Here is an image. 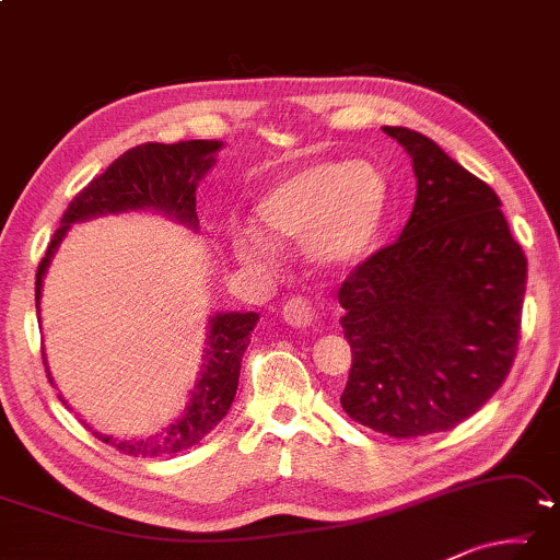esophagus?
<instances>
[{"instance_id": "obj_1", "label": "esophagus", "mask_w": 560, "mask_h": 560, "mask_svg": "<svg viewBox=\"0 0 560 560\" xmlns=\"http://www.w3.org/2000/svg\"><path fill=\"white\" fill-rule=\"evenodd\" d=\"M281 314H283V322L294 328H312L316 322V312H314L312 301L304 296H291L287 304H283Z\"/></svg>"}]
</instances>
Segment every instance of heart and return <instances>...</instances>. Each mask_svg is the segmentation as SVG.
Here are the masks:
<instances>
[{"instance_id": "heart-1", "label": "heart", "mask_w": 560, "mask_h": 560, "mask_svg": "<svg viewBox=\"0 0 560 560\" xmlns=\"http://www.w3.org/2000/svg\"><path fill=\"white\" fill-rule=\"evenodd\" d=\"M386 179L366 162H316L266 189L256 201L259 226L277 242H301L306 259L339 269L361 261L386 214ZM236 252L266 259L271 244L246 229Z\"/></svg>"}]
</instances>
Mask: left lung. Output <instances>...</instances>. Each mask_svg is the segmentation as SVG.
Returning a JSON list of instances; mask_svg holds the SVG:
<instances>
[{
    "instance_id": "8db88e82",
    "label": "left lung",
    "mask_w": 560,
    "mask_h": 560,
    "mask_svg": "<svg viewBox=\"0 0 560 560\" xmlns=\"http://www.w3.org/2000/svg\"><path fill=\"white\" fill-rule=\"evenodd\" d=\"M384 131L411 156L416 201L398 242L339 289L353 353L341 406L378 433L416 439L474 416L509 376L526 256L491 186L419 131Z\"/></svg>"
}]
</instances>
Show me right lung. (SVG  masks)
Wrapping results in <instances>:
<instances>
[{
	"mask_svg": "<svg viewBox=\"0 0 560 560\" xmlns=\"http://www.w3.org/2000/svg\"><path fill=\"white\" fill-rule=\"evenodd\" d=\"M221 147H224L221 141L209 139L176 141V144L149 141V144H139L124 152L104 174L89 182L67 207L61 226L51 236L47 254L39 261L37 294H34L37 296V314L44 273H47L72 224L96 217L127 214V211H156V214L179 221L184 226L199 229L197 186L209 168L217 164V152ZM256 322H259L256 312H219L209 316L207 349H203L199 381L194 384L189 406L164 431L154 433V436L124 441L104 436L100 431H94V436L119 448L121 454L141 458L172 456L197 446L232 408L242 359L248 341H252ZM44 369H47L51 381L47 357H44Z\"/></svg>",
	"mask_w": 560,
	"mask_h": 560,
	"instance_id": "right-lung-1",
	"label": "right lung"
}]
</instances>
